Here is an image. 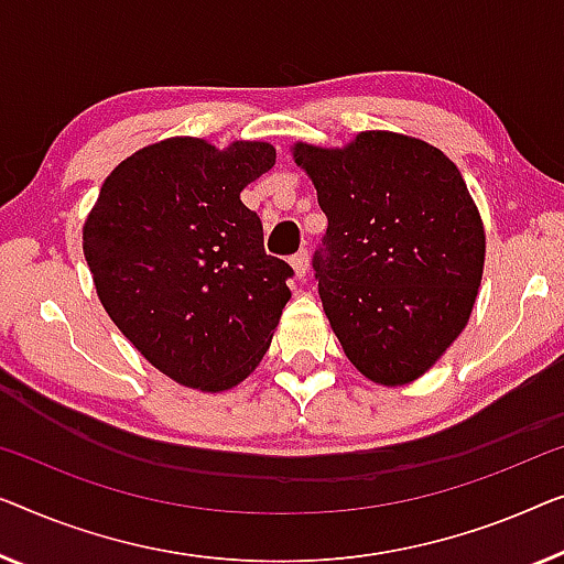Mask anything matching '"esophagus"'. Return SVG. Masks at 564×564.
Wrapping results in <instances>:
<instances>
[{"instance_id": "esophagus-1", "label": "esophagus", "mask_w": 564, "mask_h": 564, "mask_svg": "<svg viewBox=\"0 0 564 564\" xmlns=\"http://www.w3.org/2000/svg\"><path fill=\"white\" fill-rule=\"evenodd\" d=\"M291 268H293V273H296L301 279V275H304L306 268H308V252L299 250L296 256H291Z\"/></svg>"}]
</instances>
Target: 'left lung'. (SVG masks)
Listing matches in <instances>:
<instances>
[{
    "instance_id": "left-lung-1",
    "label": "left lung",
    "mask_w": 564,
    "mask_h": 564,
    "mask_svg": "<svg viewBox=\"0 0 564 564\" xmlns=\"http://www.w3.org/2000/svg\"><path fill=\"white\" fill-rule=\"evenodd\" d=\"M327 235L314 252L324 314L380 386L424 376L470 319L486 232L463 173L430 142L360 132L345 148L293 145Z\"/></svg>"
}]
</instances>
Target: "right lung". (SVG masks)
<instances>
[{
  "label": "right lung",
  "instance_id": "right-lung-1",
  "mask_svg": "<svg viewBox=\"0 0 564 564\" xmlns=\"http://www.w3.org/2000/svg\"><path fill=\"white\" fill-rule=\"evenodd\" d=\"M275 148L169 138L109 173L84 225L101 306L138 352L181 386L227 391L271 347L293 268L263 248L240 202Z\"/></svg>",
  "mask_w": 564,
  "mask_h": 564
}]
</instances>
